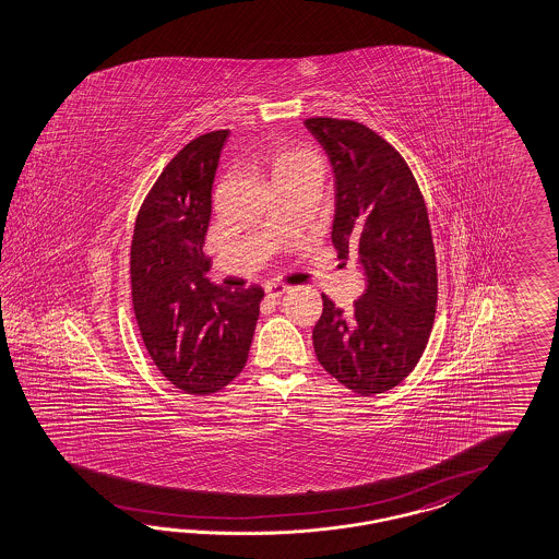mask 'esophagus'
Returning a JSON list of instances; mask_svg holds the SVG:
<instances>
[{"label":"esophagus","instance_id":"esophagus-1","mask_svg":"<svg viewBox=\"0 0 559 559\" xmlns=\"http://www.w3.org/2000/svg\"><path fill=\"white\" fill-rule=\"evenodd\" d=\"M264 290H266V295H269L271 299H278V297H283V295L287 293L288 287L287 285H283V283H269V285L264 287Z\"/></svg>","mask_w":559,"mask_h":559}]
</instances>
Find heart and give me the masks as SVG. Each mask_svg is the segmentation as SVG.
<instances>
[{
    "label": "heart",
    "instance_id": "heart-1",
    "mask_svg": "<svg viewBox=\"0 0 559 559\" xmlns=\"http://www.w3.org/2000/svg\"><path fill=\"white\" fill-rule=\"evenodd\" d=\"M262 168L269 173L271 182L285 181L297 175H321V163L311 151L278 146L264 154Z\"/></svg>",
    "mask_w": 559,
    "mask_h": 559
}]
</instances>
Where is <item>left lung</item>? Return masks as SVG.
<instances>
[{"label": "left lung", "mask_w": 559, "mask_h": 559, "mask_svg": "<svg viewBox=\"0 0 559 559\" xmlns=\"http://www.w3.org/2000/svg\"><path fill=\"white\" fill-rule=\"evenodd\" d=\"M335 173L332 241L356 254L368 287L352 309L328 295L313 330L318 360L356 394L386 393L413 372L438 307V266L421 189L405 158L354 120L309 118Z\"/></svg>", "instance_id": "1"}]
</instances>
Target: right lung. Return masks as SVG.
<instances>
[{
	"label": "right lung",
	"instance_id": "1",
	"mask_svg": "<svg viewBox=\"0 0 559 559\" xmlns=\"http://www.w3.org/2000/svg\"><path fill=\"white\" fill-rule=\"evenodd\" d=\"M229 132L191 140L165 166L138 212L130 278L138 330L152 362L189 394L240 374L257 330L260 287L224 290L205 276L215 168Z\"/></svg>",
	"mask_w": 559,
	"mask_h": 559
}]
</instances>
